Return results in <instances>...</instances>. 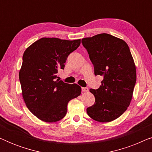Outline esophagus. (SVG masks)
Returning <instances> with one entry per match:
<instances>
[{
	"label": "esophagus",
	"mask_w": 152,
	"mask_h": 152,
	"mask_svg": "<svg viewBox=\"0 0 152 152\" xmlns=\"http://www.w3.org/2000/svg\"><path fill=\"white\" fill-rule=\"evenodd\" d=\"M82 92H88V88H86V87H82Z\"/></svg>",
	"instance_id": "obj_1"
}]
</instances>
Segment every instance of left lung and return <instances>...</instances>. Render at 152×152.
I'll return each instance as SVG.
<instances>
[{"instance_id":"8db88e82","label":"left lung","mask_w":152,"mask_h":152,"mask_svg":"<svg viewBox=\"0 0 152 152\" xmlns=\"http://www.w3.org/2000/svg\"><path fill=\"white\" fill-rule=\"evenodd\" d=\"M94 66L95 75L103 77L98 89H90L95 102L87 108L89 117L99 122L117 119L127 109L136 82V69L127 43L111 34L82 39Z\"/></svg>"}]
</instances>
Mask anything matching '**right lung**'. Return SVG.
<instances>
[{"instance_id":"right-lung-1","label":"right lung","mask_w":152,"mask_h":152,"mask_svg":"<svg viewBox=\"0 0 152 152\" xmlns=\"http://www.w3.org/2000/svg\"><path fill=\"white\" fill-rule=\"evenodd\" d=\"M80 43L81 39L43 37L24 52L19 71L23 98L28 109L39 120L59 121L67 113L69 101L80 95L82 88L79 85L57 79L68 56Z\"/></svg>"}]
</instances>
